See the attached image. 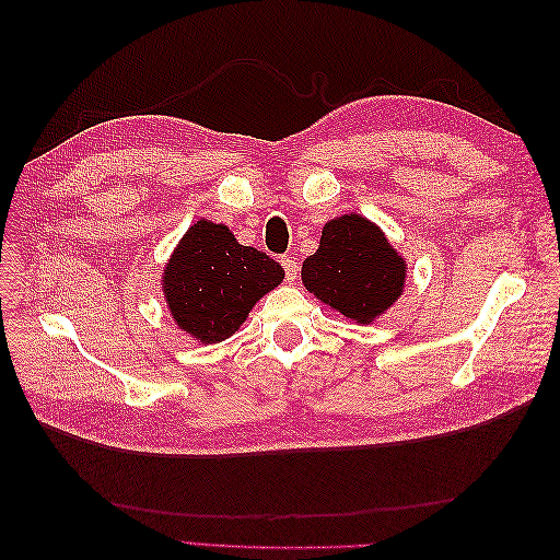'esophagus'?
<instances>
[{
    "instance_id": "obj_1",
    "label": "esophagus",
    "mask_w": 560,
    "mask_h": 560,
    "mask_svg": "<svg viewBox=\"0 0 560 560\" xmlns=\"http://www.w3.org/2000/svg\"><path fill=\"white\" fill-rule=\"evenodd\" d=\"M282 268L287 282H294L299 278V264L294 261V257H282Z\"/></svg>"
}]
</instances>
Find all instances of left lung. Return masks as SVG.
<instances>
[{"instance_id": "obj_1", "label": "left lung", "mask_w": 560, "mask_h": 560, "mask_svg": "<svg viewBox=\"0 0 560 560\" xmlns=\"http://www.w3.org/2000/svg\"><path fill=\"white\" fill-rule=\"evenodd\" d=\"M301 280L334 313L371 325L401 296L406 261L378 224L348 212L322 226L317 252L301 266Z\"/></svg>"}]
</instances>
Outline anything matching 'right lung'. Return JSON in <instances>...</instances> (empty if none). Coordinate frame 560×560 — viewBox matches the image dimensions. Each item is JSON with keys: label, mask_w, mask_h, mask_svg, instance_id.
<instances>
[{"label": "right lung", "mask_w": 560, "mask_h": 560, "mask_svg": "<svg viewBox=\"0 0 560 560\" xmlns=\"http://www.w3.org/2000/svg\"><path fill=\"white\" fill-rule=\"evenodd\" d=\"M282 278L266 252L241 245L226 224L198 219L167 259L161 287L177 329L198 343H222Z\"/></svg>", "instance_id": "obj_1"}]
</instances>
